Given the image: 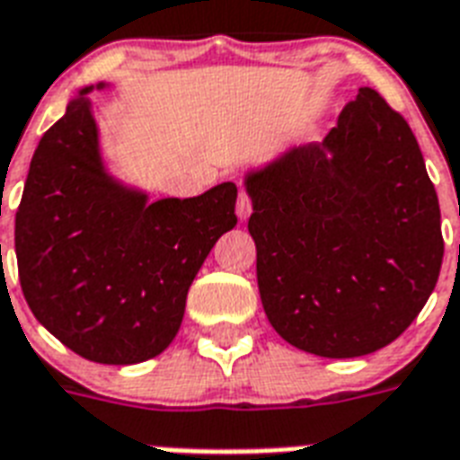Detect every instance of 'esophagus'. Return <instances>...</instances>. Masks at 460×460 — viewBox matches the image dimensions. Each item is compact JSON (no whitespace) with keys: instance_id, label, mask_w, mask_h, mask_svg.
Wrapping results in <instances>:
<instances>
[{"instance_id":"34e87169","label":"esophagus","mask_w":460,"mask_h":460,"mask_svg":"<svg viewBox=\"0 0 460 460\" xmlns=\"http://www.w3.org/2000/svg\"><path fill=\"white\" fill-rule=\"evenodd\" d=\"M234 208H237V216H240L242 220L249 218V213H252V201H249L244 187H240V197H237V206H234Z\"/></svg>"}]
</instances>
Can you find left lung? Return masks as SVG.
<instances>
[{"instance_id": "1", "label": "left lung", "mask_w": 460, "mask_h": 460, "mask_svg": "<svg viewBox=\"0 0 460 460\" xmlns=\"http://www.w3.org/2000/svg\"><path fill=\"white\" fill-rule=\"evenodd\" d=\"M263 312L288 343L359 358L396 341L439 279V199L411 127L359 88L319 144L244 177Z\"/></svg>"}]
</instances>
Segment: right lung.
Wrapping results in <instances>:
<instances>
[{"mask_svg": "<svg viewBox=\"0 0 460 460\" xmlns=\"http://www.w3.org/2000/svg\"><path fill=\"white\" fill-rule=\"evenodd\" d=\"M88 91L31 160L16 211L19 280L35 319L69 350L137 365L177 336L191 280L237 226V187L223 181L201 197L148 204L102 165Z\"/></svg>", "mask_w": 460, "mask_h": 460, "instance_id": "1", "label": "right lung"}]
</instances>
